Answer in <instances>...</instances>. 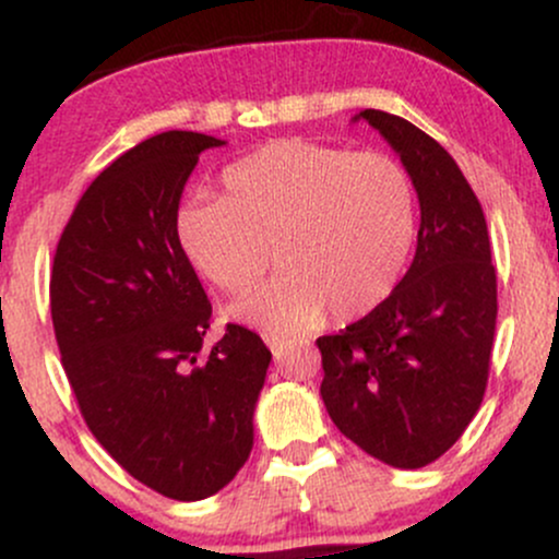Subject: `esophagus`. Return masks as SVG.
Here are the masks:
<instances>
[{
	"instance_id": "obj_1",
	"label": "esophagus",
	"mask_w": 559,
	"mask_h": 559,
	"mask_svg": "<svg viewBox=\"0 0 559 559\" xmlns=\"http://www.w3.org/2000/svg\"><path fill=\"white\" fill-rule=\"evenodd\" d=\"M262 338H265V344L271 346V352H273L275 357H278L281 352H284V346L288 344L286 336H281V333H265V336H262Z\"/></svg>"
}]
</instances>
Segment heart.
Returning a JSON list of instances; mask_svg holds the SVG:
<instances>
[{
  "instance_id": "obj_1",
  "label": "heart",
  "mask_w": 559,
  "mask_h": 559,
  "mask_svg": "<svg viewBox=\"0 0 559 559\" xmlns=\"http://www.w3.org/2000/svg\"><path fill=\"white\" fill-rule=\"evenodd\" d=\"M226 197L197 191L176 210V236L197 273L267 331L365 318L394 292L415 241L413 178L383 152L278 139L223 170Z\"/></svg>"
}]
</instances>
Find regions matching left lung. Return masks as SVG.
<instances>
[{"mask_svg":"<svg viewBox=\"0 0 559 559\" xmlns=\"http://www.w3.org/2000/svg\"><path fill=\"white\" fill-rule=\"evenodd\" d=\"M394 146L420 202L415 260L373 312L320 336L323 396L346 439L391 467L439 460L478 413L497 329V271L478 197L439 141L362 110Z\"/></svg>","mask_w":559,"mask_h":559,"instance_id":"left-lung-1","label":"left lung"}]
</instances>
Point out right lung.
<instances>
[{
  "mask_svg": "<svg viewBox=\"0 0 559 559\" xmlns=\"http://www.w3.org/2000/svg\"><path fill=\"white\" fill-rule=\"evenodd\" d=\"M226 141L165 131L88 186L57 241L49 299L68 383L110 457L178 502L213 497L252 452L271 349L228 323L204 355L207 294L176 236L199 155Z\"/></svg>",
  "mask_w": 559,
  "mask_h": 559,
  "instance_id": "right-lung-1",
  "label": "right lung"
}]
</instances>
